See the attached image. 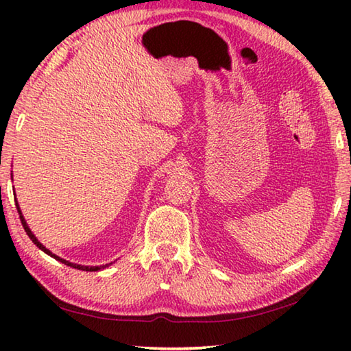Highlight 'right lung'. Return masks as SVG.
Listing matches in <instances>:
<instances>
[{"mask_svg":"<svg viewBox=\"0 0 351 351\" xmlns=\"http://www.w3.org/2000/svg\"><path fill=\"white\" fill-rule=\"evenodd\" d=\"M15 206H16V209H19V213H20V219H21V224H23V228H25V230H26V234L29 235V239L32 240V243L34 245H37V247H40L41 251L43 252H46L47 255H51V257H54L56 260H58V261H62V263H64V265H68V266H71V268H75V269H82V271H99V269H104V268H106V266L108 265H111V263H106V265H104V266H82V265H75V263H69V261H66V260H63V258H60V257H57L56 254H52L49 249H46L43 245H41V243L35 239V235L31 232V229H29V226L26 224V221H25V218H23V215H21V210H20V207H19V203H16V199H15Z\"/></svg>","mask_w":351,"mask_h":351,"instance_id":"obj_1","label":"right lung"}]
</instances>
